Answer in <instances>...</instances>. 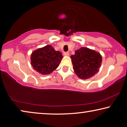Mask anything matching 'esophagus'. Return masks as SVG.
<instances>
[{
	"label": "esophagus",
	"instance_id": "esophagus-1",
	"mask_svg": "<svg viewBox=\"0 0 127 127\" xmlns=\"http://www.w3.org/2000/svg\"><path fill=\"white\" fill-rule=\"evenodd\" d=\"M69 54L68 52L64 53V56H69Z\"/></svg>",
	"mask_w": 127,
	"mask_h": 127
}]
</instances>
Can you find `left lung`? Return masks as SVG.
I'll list each match as a JSON object with an SVG mask.
<instances>
[{"instance_id":"left-lung-1","label":"left lung","mask_w":127,"mask_h":127,"mask_svg":"<svg viewBox=\"0 0 127 127\" xmlns=\"http://www.w3.org/2000/svg\"><path fill=\"white\" fill-rule=\"evenodd\" d=\"M70 58L75 73L83 79L91 78L97 73L102 62L99 53L85 47L75 51V54Z\"/></svg>"}]
</instances>
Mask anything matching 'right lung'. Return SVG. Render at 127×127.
<instances>
[{"instance_id": "add662e5", "label": "right lung", "mask_w": 127, "mask_h": 127, "mask_svg": "<svg viewBox=\"0 0 127 127\" xmlns=\"http://www.w3.org/2000/svg\"><path fill=\"white\" fill-rule=\"evenodd\" d=\"M62 58V53L55 51L52 46L48 45L33 51L31 56V64L39 73L48 74L58 68Z\"/></svg>"}]
</instances>
